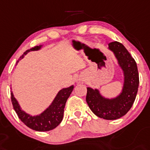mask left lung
Segmentation results:
<instances>
[{
	"mask_svg": "<svg viewBox=\"0 0 150 150\" xmlns=\"http://www.w3.org/2000/svg\"><path fill=\"white\" fill-rule=\"evenodd\" d=\"M108 50L113 52L124 73V85L119 95L113 98L102 96L98 89L87 88L88 105L98 117L117 120L125 115L133 106L139 87V73L135 60L123 44L112 42Z\"/></svg>",
	"mask_w": 150,
	"mask_h": 150,
	"instance_id": "8db88e82",
	"label": "left lung"
}]
</instances>
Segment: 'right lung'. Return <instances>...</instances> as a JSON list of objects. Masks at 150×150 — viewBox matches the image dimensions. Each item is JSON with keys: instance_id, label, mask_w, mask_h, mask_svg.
Returning a JSON list of instances; mask_svg holds the SVG:
<instances>
[{"instance_id": "obj_1", "label": "right lung", "mask_w": 150, "mask_h": 150, "mask_svg": "<svg viewBox=\"0 0 150 150\" xmlns=\"http://www.w3.org/2000/svg\"><path fill=\"white\" fill-rule=\"evenodd\" d=\"M42 46V45H40L26 50L23 55L21 56V59L24 57V56H26L29 52L40 50ZM73 88H74V85H71L70 87L60 90L56 94V98H54L52 104L39 115L32 116L23 111L21 109L17 99L13 96L12 91H11V101L13 109L18 115V117L25 125L36 131H50L51 129H55L62 120L65 103L71 93L72 92Z\"/></svg>"}]
</instances>
